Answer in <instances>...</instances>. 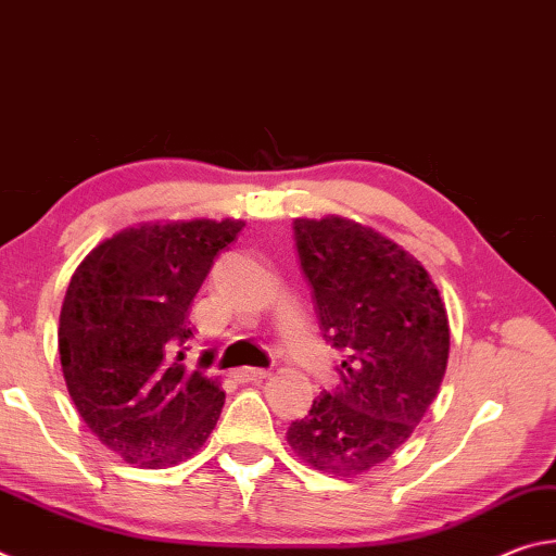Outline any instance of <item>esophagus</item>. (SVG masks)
Listing matches in <instances>:
<instances>
[{
    "mask_svg": "<svg viewBox=\"0 0 556 556\" xmlns=\"http://www.w3.org/2000/svg\"><path fill=\"white\" fill-rule=\"evenodd\" d=\"M232 378L238 382H257V380L269 378V370H265V368H240V370L232 372Z\"/></svg>",
    "mask_w": 556,
    "mask_h": 556,
    "instance_id": "1",
    "label": "esophagus"
}]
</instances>
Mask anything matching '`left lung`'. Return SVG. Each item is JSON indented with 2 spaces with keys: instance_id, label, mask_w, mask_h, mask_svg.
Instances as JSON below:
<instances>
[{
  "instance_id": "8db88e82",
  "label": "left lung",
  "mask_w": 556,
  "mask_h": 556,
  "mask_svg": "<svg viewBox=\"0 0 556 556\" xmlns=\"http://www.w3.org/2000/svg\"><path fill=\"white\" fill-rule=\"evenodd\" d=\"M296 255L318 328L343 353L341 384L291 421L304 464L361 476L412 437L444 380L448 316L427 269L400 244L353 220H294Z\"/></svg>"
}]
</instances>
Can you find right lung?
<instances>
[{"mask_svg": "<svg viewBox=\"0 0 556 556\" xmlns=\"http://www.w3.org/2000/svg\"><path fill=\"white\" fill-rule=\"evenodd\" d=\"M242 225L122 230L71 277L59 326L63 378L92 434L129 464H181L215 429L225 392L205 375L208 353L195 370L181 365L193 338L188 308Z\"/></svg>", "mask_w": 556, "mask_h": 556, "instance_id": "1", "label": "right lung"}]
</instances>
